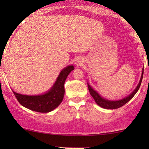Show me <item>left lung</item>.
I'll list each match as a JSON object with an SVG mask.
<instances>
[{
    "mask_svg": "<svg viewBox=\"0 0 149 149\" xmlns=\"http://www.w3.org/2000/svg\"><path fill=\"white\" fill-rule=\"evenodd\" d=\"M143 73H144V68H142V75H141V78H140V80L139 81V83L137 85V87H136V89H134L131 94L130 95H128L125 98L119 100H116V101H111V100H107L105 98H103L96 91H95L92 87H91L90 85H89V83H87V86H88V89L89 91V93L96 104L100 107H101L103 109H118V108H120L121 107H123L124 104H125L126 103L128 102L130 100H131L132 97H133L135 94L137 92L138 89H139L140 85H141L142 83V77H143Z\"/></svg>",
    "mask_w": 149,
    "mask_h": 149,
    "instance_id": "left-lung-1",
    "label": "left lung"
}]
</instances>
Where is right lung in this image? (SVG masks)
Returning a JSON list of instances; mask_svg holds the SVG:
<instances>
[{
  "label": "right lung",
  "instance_id": "right-lung-1",
  "mask_svg": "<svg viewBox=\"0 0 149 149\" xmlns=\"http://www.w3.org/2000/svg\"><path fill=\"white\" fill-rule=\"evenodd\" d=\"M74 69L72 65L63 69L54 85L47 92L42 95H22L13 91L20 104L31 111L38 113H49L56 109L62 102L64 95V83L71 71Z\"/></svg>",
  "mask_w": 149,
  "mask_h": 149
}]
</instances>
